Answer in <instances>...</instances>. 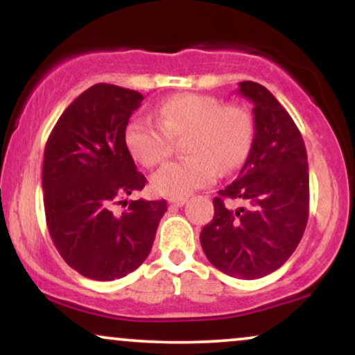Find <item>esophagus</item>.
Returning a JSON list of instances; mask_svg holds the SVG:
<instances>
[{
  "label": "esophagus",
  "mask_w": 355,
  "mask_h": 355,
  "mask_svg": "<svg viewBox=\"0 0 355 355\" xmlns=\"http://www.w3.org/2000/svg\"><path fill=\"white\" fill-rule=\"evenodd\" d=\"M170 205L173 207H183L187 203V198L185 197H178V198H170L168 200Z\"/></svg>",
  "instance_id": "esophagus-1"
}]
</instances>
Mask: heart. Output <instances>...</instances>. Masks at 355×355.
<instances>
[{"mask_svg":"<svg viewBox=\"0 0 355 355\" xmlns=\"http://www.w3.org/2000/svg\"><path fill=\"white\" fill-rule=\"evenodd\" d=\"M185 135L189 157L170 162L152 177V189L164 197H185L214 182L220 168H239L250 152L254 121L239 105L180 93L157 108V121L133 118L125 128V145L141 165L155 166L170 157L173 140Z\"/></svg>","mask_w":355,"mask_h":355,"instance_id":"heart-1","label":"heart"}]
</instances>
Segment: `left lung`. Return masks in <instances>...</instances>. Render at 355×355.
I'll return each mask as SVG.
<instances>
[{"label":"left lung","mask_w":355,"mask_h":355,"mask_svg":"<svg viewBox=\"0 0 355 355\" xmlns=\"http://www.w3.org/2000/svg\"><path fill=\"white\" fill-rule=\"evenodd\" d=\"M254 105V140L237 180L214 198V218L202 229L207 259L237 279H260L282 267L309 218L307 152L299 128L262 85L240 81Z\"/></svg>","instance_id":"1"}]
</instances>
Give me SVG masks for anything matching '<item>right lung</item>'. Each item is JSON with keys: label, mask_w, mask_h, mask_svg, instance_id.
Segmentation results:
<instances>
[{"label": "right lung", "mask_w": 355, "mask_h": 355, "mask_svg": "<svg viewBox=\"0 0 355 355\" xmlns=\"http://www.w3.org/2000/svg\"><path fill=\"white\" fill-rule=\"evenodd\" d=\"M141 100L133 89L93 85L64 110L44 146L43 202L53 243L68 266L101 282L145 262L166 211L165 200H126L146 183L125 145Z\"/></svg>", "instance_id": "obj_1"}]
</instances>
